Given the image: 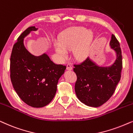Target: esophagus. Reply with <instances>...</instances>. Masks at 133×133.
I'll list each match as a JSON object with an SVG mask.
<instances>
[{
	"label": "esophagus",
	"mask_w": 133,
	"mask_h": 133,
	"mask_svg": "<svg viewBox=\"0 0 133 133\" xmlns=\"http://www.w3.org/2000/svg\"><path fill=\"white\" fill-rule=\"evenodd\" d=\"M72 66H71V65L70 64H68L66 65V70H69V71H71V70H72Z\"/></svg>",
	"instance_id": "34e87169"
}]
</instances>
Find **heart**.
Listing matches in <instances>:
<instances>
[{"instance_id":"b5f03b06","label":"heart","mask_w":133,"mask_h":133,"mask_svg":"<svg viewBox=\"0 0 133 133\" xmlns=\"http://www.w3.org/2000/svg\"><path fill=\"white\" fill-rule=\"evenodd\" d=\"M93 40L91 31L82 27H73L60 36L59 43H54V50L60 59L65 60L68 57V51L73 49L75 58L82 61L89 56Z\"/></svg>"}]
</instances>
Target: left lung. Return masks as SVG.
I'll use <instances>...</instances> for the list:
<instances>
[{
    "mask_svg": "<svg viewBox=\"0 0 133 133\" xmlns=\"http://www.w3.org/2000/svg\"><path fill=\"white\" fill-rule=\"evenodd\" d=\"M109 46L116 56L109 66H99L90 57L81 64L75 65L73 70L77 76L76 95L81 102L88 106L97 108L108 101L120 80L122 51L119 42L113 34Z\"/></svg>",
    "mask_w": 133,
    "mask_h": 133,
    "instance_id": "left-lung-1",
    "label": "left lung"
}]
</instances>
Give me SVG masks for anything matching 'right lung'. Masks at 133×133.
Segmentation results:
<instances>
[{
    "mask_svg": "<svg viewBox=\"0 0 133 133\" xmlns=\"http://www.w3.org/2000/svg\"><path fill=\"white\" fill-rule=\"evenodd\" d=\"M37 30L35 26L27 28L14 44L10 58V78L14 89L25 104L43 108L54 98L58 79L66 66L54 63L46 53L35 56L25 48L24 38Z\"/></svg>",
    "mask_w": 133,
    "mask_h": 133,
    "instance_id": "add662e5",
    "label": "right lung"
}]
</instances>
